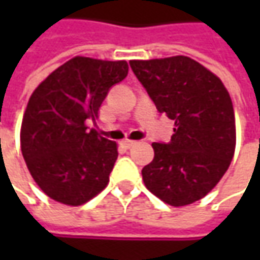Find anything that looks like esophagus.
Segmentation results:
<instances>
[{"instance_id":"esophagus-1","label":"esophagus","mask_w":260,"mask_h":260,"mask_svg":"<svg viewBox=\"0 0 260 260\" xmlns=\"http://www.w3.org/2000/svg\"><path fill=\"white\" fill-rule=\"evenodd\" d=\"M123 145H124L127 149H130V147H133L135 145H137V142H135V140H128V139H127V140H123Z\"/></svg>"}]
</instances>
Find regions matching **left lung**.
<instances>
[{
	"label": "left lung",
	"instance_id": "8db88e82",
	"mask_svg": "<svg viewBox=\"0 0 260 260\" xmlns=\"http://www.w3.org/2000/svg\"><path fill=\"white\" fill-rule=\"evenodd\" d=\"M130 68L157 111L175 121L171 142L152 143L155 157L142 169L146 188L166 204H192L214 188L235 155L230 95L186 56L130 60Z\"/></svg>",
	"mask_w": 260,
	"mask_h": 260
}]
</instances>
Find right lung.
Here are the masks:
<instances>
[{
    "label": "right lung",
    "mask_w": 260,
    "mask_h": 260,
    "mask_svg": "<svg viewBox=\"0 0 260 260\" xmlns=\"http://www.w3.org/2000/svg\"><path fill=\"white\" fill-rule=\"evenodd\" d=\"M128 74L125 60L76 56L59 66L31 94L21 123V152L27 168L52 200L81 205L108 184L117 143L86 123L111 86Z\"/></svg>",
    "instance_id": "obj_1"
}]
</instances>
